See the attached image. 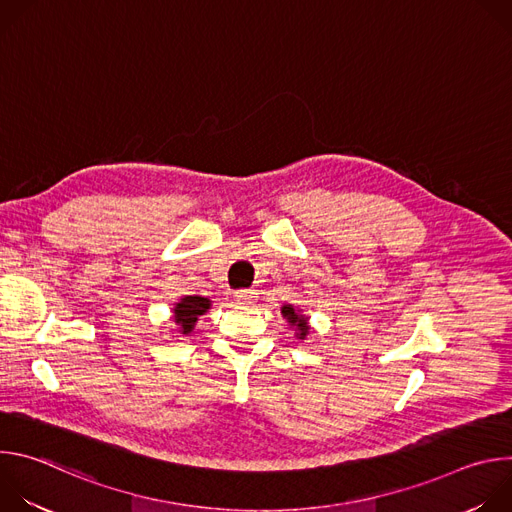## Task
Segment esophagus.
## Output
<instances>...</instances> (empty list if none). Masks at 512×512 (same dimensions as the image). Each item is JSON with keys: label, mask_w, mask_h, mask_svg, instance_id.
Instances as JSON below:
<instances>
[{"label": "esophagus", "mask_w": 512, "mask_h": 512, "mask_svg": "<svg viewBox=\"0 0 512 512\" xmlns=\"http://www.w3.org/2000/svg\"><path fill=\"white\" fill-rule=\"evenodd\" d=\"M257 291L255 289H239L235 291V302L237 304H255Z\"/></svg>", "instance_id": "obj_1"}]
</instances>
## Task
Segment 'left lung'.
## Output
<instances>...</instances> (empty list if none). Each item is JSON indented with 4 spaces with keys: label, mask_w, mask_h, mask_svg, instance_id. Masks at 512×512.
<instances>
[{
    "label": "left lung",
    "mask_w": 512,
    "mask_h": 512,
    "mask_svg": "<svg viewBox=\"0 0 512 512\" xmlns=\"http://www.w3.org/2000/svg\"><path fill=\"white\" fill-rule=\"evenodd\" d=\"M281 314H283V318L289 322V326L291 328H296L298 332H296V336L298 338H306V334L310 332V326H308V318L306 316H302V312H298L294 306H283L281 308Z\"/></svg>",
    "instance_id": "obj_1"
}]
</instances>
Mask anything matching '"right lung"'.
<instances>
[{"label":"right lung","mask_w":512,"mask_h":512,"mask_svg":"<svg viewBox=\"0 0 512 512\" xmlns=\"http://www.w3.org/2000/svg\"><path fill=\"white\" fill-rule=\"evenodd\" d=\"M210 300L202 296H184L176 306H174V322L180 328V334H190L194 330V324L198 316L208 312Z\"/></svg>","instance_id":"1"}]
</instances>
